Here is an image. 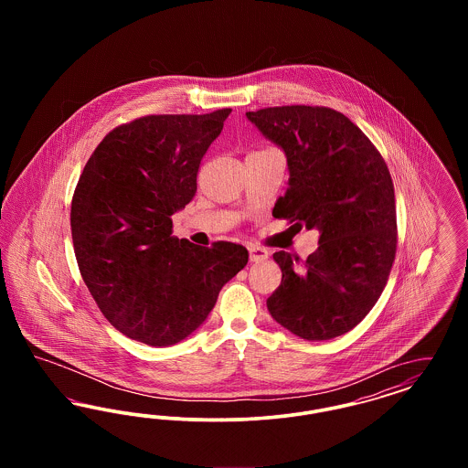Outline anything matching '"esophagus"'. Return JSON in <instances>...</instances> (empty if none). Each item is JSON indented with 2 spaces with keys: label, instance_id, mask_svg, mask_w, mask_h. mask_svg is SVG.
<instances>
[{
  "label": "esophagus",
  "instance_id": "obj_1",
  "mask_svg": "<svg viewBox=\"0 0 468 468\" xmlns=\"http://www.w3.org/2000/svg\"><path fill=\"white\" fill-rule=\"evenodd\" d=\"M267 258V249H263V247H249V260H250L252 263H261V261H265Z\"/></svg>",
  "mask_w": 468,
  "mask_h": 468
}]
</instances>
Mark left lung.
Wrapping results in <instances>:
<instances>
[{
	"label": "left lung",
	"instance_id": "1",
	"mask_svg": "<svg viewBox=\"0 0 468 468\" xmlns=\"http://www.w3.org/2000/svg\"><path fill=\"white\" fill-rule=\"evenodd\" d=\"M245 115L288 159L290 187L275 203V218L319 231V247L305 261L284 250L273 254L282 281L268 312L312 342L347 334L376 305L395 261L389 170L340 112L291 105Z\"/></svg>",
	"mask_w": 468,
	"mask_h": 468
}]
</instances>
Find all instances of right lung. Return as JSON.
I'll return each mask as SVG.
<instances>
[{"label":"right lung","instance_id":"obj_1","mask_svg":"<svg viewBox=\"0 0 468 468\" xmlns=\"http://www.w3.org/2000/svg\"><path fill=\"white\" fill-rule=\"evenodd\" d=\"M231 109L147 115L96 147L71 200L82 279L121 334L153 347L198 330L219 291L247 265L244 245L172 237V216L197 195V174Z\"/></svg>","mask_w":468,"mask_h":468}]
</instances>
